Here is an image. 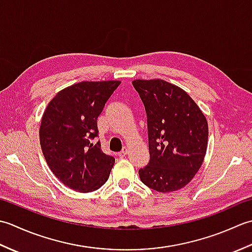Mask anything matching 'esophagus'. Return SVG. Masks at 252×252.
<instances>
[{"label": "esophagus", "instance_id": "obj_1", "mask_svg": "<svg viewBox=\"0 0 252 252\" xmlns=\"http://www.w3.org/2000/svg\"><path fill=\"white\" fill-rule=\"evenodd\" d=\"M126 154H127V149L125 148V149H123V151H121L119 154H118V156H119L120 158H123V157L126 156Z\"/></svg>", "mask_w": 252, "mask_h": 252}]
</instances>
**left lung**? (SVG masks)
Returning <instances> with one entry per match:
<instances>
[{
    "label": "left lung",
    "instance_id": "obj_1",
    "mask_svg": "<svg viewBox=\"0 0 252 252\" xmlns=\"http://www.w3.org/2000/svg\"><path fill=\"white\" fill-rule=\"evenodd\" d=\"M145 106L151 160L140 169L149 189L171 192L183 189L200 169L208 145V122L190 96L161 79L134 80Z\"/></svg>",
    "mask_w": 252,
    "mask_h": 252
}]
</instances>
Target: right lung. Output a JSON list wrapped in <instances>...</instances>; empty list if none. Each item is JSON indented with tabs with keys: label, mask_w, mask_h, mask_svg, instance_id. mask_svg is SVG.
Masks as SVG:
<instances>
[{
	"label": "right lung",
	"mask_w": 252,
	"mask_h": 252,
	"mask_svg": "<svg viewBox=\"0 0 252 252\" xmlns=\"http://www.w3.org/2000/svg\"><path fill=\"white\" fill-rule=\"evenodd\" d=\"M121 82L82 81L60 91L43 112L40 144L56 178L79 192L100 189L115 158L104 154L97 136V118Z\"/></svg>",
	"instance_id": "add662e5"
}]
</instances>
